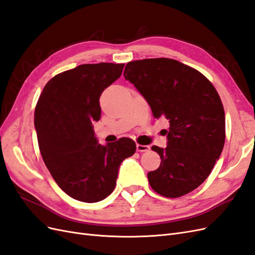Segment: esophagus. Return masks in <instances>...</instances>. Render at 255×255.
I'll list each match as a JSON object with an SVG mask.
<instances>
[{"label": "esophagus", "instance_id": "esophagus-1", "mask_svg": "<svg viewBox=\"0 0 255 255\" xmlns=\"http://www.w3.org/2000/svg\"><path fill=\"white\" fill-rule=\"evenodd\" d=\"M136 150L137 151H147L149 150L148 145H141V144H136Z\"/></svg>", "mask_w": 255, "mask_h": 255}]
</instances>
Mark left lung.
Wrapping results in <instances>:
<instances>
[{
	"label": "left lung",
	"mask_w": 255,
	"mask_h": 255,
	"mask_svg": "<svg viewBox=\"0 0 255 255\" xmlns=\"http://www.w3.org/2000/svg\"><path fill=\"white\" fill-rule=\"evenodd\" d=\"M124 77L147 101L155 119L170 123L168 146H151L161 163L147 174L150 187L165 198L191 192L208 177L224 146L219 94L200 71L165 57L129 62Z\"/></svg>",
	"instance_id": "obj_1"
}]
</instances>
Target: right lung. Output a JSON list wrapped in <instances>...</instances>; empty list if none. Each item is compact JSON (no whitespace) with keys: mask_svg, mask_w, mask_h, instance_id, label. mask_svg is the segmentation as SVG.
Returning <instances> with one entry per match:
<instances>
[{"mask_svg":"<svg viewBox=\"0 0 255 255\" xmlns=\"http://www.w3.org/2000/svg\"><path fill=\"white\" fill-rule=\"evenodd\" d=\"M125 64H83L53 77L35 108L34 125L43 162L72 199L95 203L114 190L121 163L135 151L128 137L101 145L93 123L101 115L99 98Z\"/></svg>","mask_w":255,"mask_h":255,"instance_id":"right-lung-1","label":"right lung"}]
</instances>
